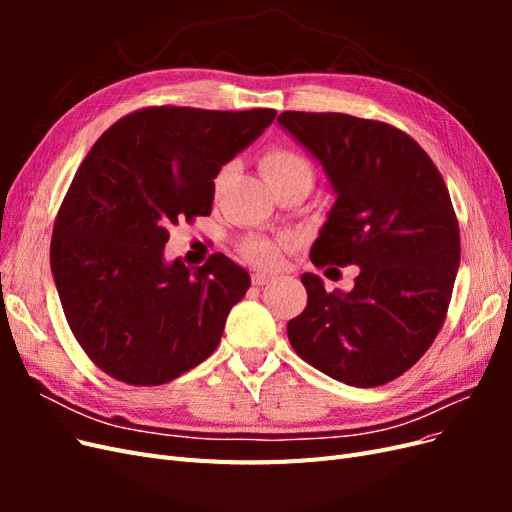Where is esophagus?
<instances>
[{"instance_id":"1","label":"esophagus","mask_w":512,"mask_h":512,"mask_svg":"<svg viewBox=\"0 0 512 512\" xmlns=\"http://www.w3.org/2000/svg\"><path fill=\"white\" fill-rule=\"evenodd\" d=\"M275 280V275L273 273H267V271H256L254 275H252V284L254 286H265V284H269V282H273Z\"/></svg>"}]
</instances>
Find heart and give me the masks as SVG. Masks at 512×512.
<instances>
[{
	"mask_svg": "<svg viewBox=\"0 0 512 512\" xmlns=\"http://www.w3.org/2000/svg\"><path fill=\"white\" fill-rule=\"evenodd\" d=\"M260 170L271 188L277 183H284L290 179H307L309 183L314 181L312 164H309L299 151L282 147V145L269 147L265 153H262ZM222 177L224 173L215 177V185H220ZM286 247H288V241H277L269 237H247L241 245V254L245 260H250L252 265L273 269L282 262Z\"/></svg>",
	"mask_w": 512,
	"mask_h": 512,
	"instance_id": "heart-1",
	"label": "heart"
}]
</instances>
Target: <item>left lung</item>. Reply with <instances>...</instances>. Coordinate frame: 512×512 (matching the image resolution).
Listing matches in <instances>:
<instances>
[{
	"label": "left lung",
	"mask_w": 512,
	"mask_h": 512,
	"mask_svg": "<svg viewBox=\"0 0 512 512\" xmlns=\"http://www.w3.org/2000/svg\"><path fill=\"white\" fill-rule=\"evenodd\" d=\"M277 121L337 192L309 258L361 269L346 294L301 275L307 307L288 322L290 346L339 382L382 386L421 359L446 320L461 258L451 194L425 149L391 123L301 111Z\"/></svg>",
	"instance_id": "1"
}]
</instances>
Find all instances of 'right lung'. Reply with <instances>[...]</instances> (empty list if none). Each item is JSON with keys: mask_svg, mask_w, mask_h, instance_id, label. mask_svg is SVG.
<instances>
[{"mask_svg": "<svg viewBox=\"0 0 512 512\" xmlns=\"http://www.w3.org/2000/svg\"><path fill=\"white\" fill-rule=\"evenodd\" d=\"M275 115L147 106L89 149L57 211L51 271L72 335L104 374L158 386L218 348L250 273L220 252L196 269L166 265L168 228L211 213L215 175Z\"/></svg>", "mask_w": 512, "mask_h": 512, "instance_id": "1", "label": "right lung"}]
</instances>
